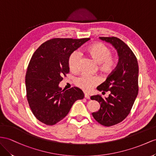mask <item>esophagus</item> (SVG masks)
Wrapping results in <instances>:
<instances>
[{
  "label": "esophagus",
  "mask_w": 156,
  "mask_h": 156,
  "mask_svg": "<svg viewBox=\"0 0 156 156\" xmlns=\"http://www.w3.org/2000/svg\"><path fill=\"white\" fill-rule=\"evenodd\" d=\"M84 97L86 98V99H90V95L87 94H84Z\"/></svg>",
  "instance_id": "obj_1"
}]
</instances>
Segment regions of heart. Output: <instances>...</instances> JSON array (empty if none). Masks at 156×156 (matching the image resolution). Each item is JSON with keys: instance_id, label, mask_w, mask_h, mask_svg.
Instances as JSON below:
<instances>
[{"instance_id": "obj_1", "label": "heart", "mask_w": 156, "mask_h": 156, "mask_svg": "<svg viewBox=\"0 0 156 156\" xmlns=\"http://www.w3.org/2000/svg\"><path fill=\"white\" fill-rule=\"evenodd\" d=\"M86 52L94 61L99 64V69L104 73H109L116 66V59L111 56L112 52L104 44L98 43L86 49ZM80 53L78 51L73 52L69 58V66L73 71L78 69ZM75 83L78 87L85 91H89L99 83V79L96 76L87 74H82L76 78Z\"/></svg>"}]
</instances>
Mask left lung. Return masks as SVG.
<instances>
[{"label":"left lung","instance_id":"8db88e82","mask_svg":"<svg viewBox=\"0 0 156 156\" xmlns=\"http://www.w3.org/2000/svg\"><path fill=\"white\" fill-rule=\"evenodd\" d=\"M111 44L119 55L118 65L106 80L98 86L99 91H109L108 98L93 95L91 100H96L100 108L92 113L94 118L105 126H111L122 122L133 107L138 93V65L136 57L126 43L120 39L99 37Z\"/></svg>","mask_w":156,"mask_h":156}]
</instances>
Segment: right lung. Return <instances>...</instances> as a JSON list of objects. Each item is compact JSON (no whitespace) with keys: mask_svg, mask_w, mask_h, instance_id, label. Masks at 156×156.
Masks as SVG:
<instances>
[{"mask_svg":"<svg viewBox=\"0 0 156 156\" xmlns=\"http://www.w3.org/2000/svg\"><path fill=\"white\" fill-rule=\"evenodd\" d=\"M90 38H55L43 43L35 51L26 74L27 99L37 120L54 125L69 113L74 103L84 97L82 90L74 87L62 90L59 83L69 73L70 54Z\"/></svg>","mask_w":156,"mask_h":156,"instance_id":"add662e5","label":"right lung"}]
</instances>
